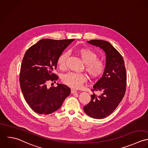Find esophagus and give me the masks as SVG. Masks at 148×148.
Masks as SVG:
<instances>
[{"label":"esophagus","mask_w":148,"mask_h":148,"mask_svg":"<svg viewBox=\"0 0 148 148\" xmlns=\"http://www.w3.org/2000/svg\"><path fill=\"white\" fill-rule=\"evenodd\" d=\"M77 92V91L75 90V89H72L71 90V92L72 93V94H74V93H75V92Z\"/></svg>","instance_id":"obj_1"}]
</instances>
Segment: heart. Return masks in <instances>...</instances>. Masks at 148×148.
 I'll return each mask as SVG.
<instances>
[{
  "instance_id": "1",
  "label": "heart",
  "mask_w": 148,
  "mask_h": 148,
  "mask_svg": "<svg viewBox=\"0 0 148 148\" xmlns=\"http://www.w3.org/2000/svg\"><path fill=\"white\" fill-rule=\"evenodd\" d=\"M77 55L85 64V70L90 78L95 79L101 76L105 71L106 64L105 62L97 59V54L87 48L79 49L76 50ZM67 54L63 53L58 59V64L62 69L65 68ZM86 81V77L84 74L69 73L65 74L62 78L63 82L74 89L81 88Z\"/></svg>"
}]
</instances>
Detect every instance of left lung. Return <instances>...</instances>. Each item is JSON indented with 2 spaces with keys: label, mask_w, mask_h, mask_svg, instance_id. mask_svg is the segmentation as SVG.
I'll return each instance as SVG.
<instances>
[{
  "label": "left lung",
  "mask_w": 148,
  "mask_h": 148,
  "mask_svg": "<svg viewBox=\"0 0 148 148\" xmlns=\"http://www.w3.org/2000/svg\"><path fill=\"white\" fill-rule=\"evenodd\" d=\"M90 44L99 47L106 54V67L102 77L93 86L91 101L84 107L89 116L102 119L117 108L124 97L126 86V73L124 60L118 51L108 42L91 40ZM94 91H100L97 96Z\"/></svg>",
  "instance_id": "left-lung-1"
}]
</instances>
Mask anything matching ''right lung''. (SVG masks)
<instances>
[{
    "mask_svg": "<svg viewBox=\"0 0 148 148\" xmlns=\"http://www.w3.org/2000/svg\"><path fill=\"white\" fill-rule=\"evenodd\" d=\"M74 39H43L26 51L20 71V85L25 100L30 108L40 114H51L62 106L71 92L67 86L57 84L47 88L48 81L58 77L53 73L58 59L64 50Z\"/></svg>",
    "mask_w": 148,
    "mask_h": 148,
    "instance_id": "obj_1",
    "label": "right lung"
}]
</instances>
